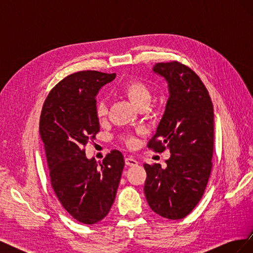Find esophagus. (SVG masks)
<instances>
[{"instance_id": "34e87169", "label": "esophagus", "mask_w": 253, "mask_h": 253, "mask_svg": "<svg viewBox=\"0 0 253 253\" xmlns=\"http://www.w3.org/2000/svg\"><path fill=\"white\" fill-rule=\"evenodd\" d=\"M125 162H126V165L128 166V167H135V166L138 165V162H137V160L134 157H132V156L126 157L125 159Z\"/></svg>"}]
</instances>
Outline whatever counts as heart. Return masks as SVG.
<instances>
[{
  "label": "heart",
  "mask_w": 253,
  "mask_h": 253,
  "mask_svg": "<svg viewBox=\"0 0 253 253\" xmlns=\"http://www.w3.org/2000/svg\"><path fill=\"white\" fill-rule=\"evenodd\" d=\"M119 91L121 94H124L137 109L142 108V106H148L152 98L150 86L145 82L137 79L129 80L121 84ZM96 115L100 121L105 119L106 115H108V106L103 101H100L97 104ZM126 142L128 145H133L135 143V139L127 138Z\"/></svg>",
  "instance_id": "b5f03b06"
}]
</instances>
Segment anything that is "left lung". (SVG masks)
<instances>
[{"mask_svg": "<svg viewBox=\"0 0 253 253\" xmlns=\"http://www.w3.org/2000/svg\"><path fill=\"white\" fill-rule=\"evenodd\" d=\"M152 71L168 83L166 110L148 147L168 149L167 168L144 164L150 208L168 219L187 216L201 201L212 169L214 113L201 78L179 62L156 63Z\"/></svg>", "mask_w": 253, "mask_h": 253, "instance_id": "left-lung-1", "label": "left lung"}]
</instances>
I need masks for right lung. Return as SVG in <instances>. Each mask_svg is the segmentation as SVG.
Wrapping results in <instances>:
<instances>
[{"label": "right lung", "mask_w": 253, "mask_h": 253, "mask_svg": "<svg viewBox=\"0 0 253 253\" xmlns=\"http://www.w3.org/2000/svg\"><path fill=\"white\" fill-rule=\"evenodd\" d=\"M116 74L83 71L61 80L48 94L40 117L50 182L63 208L78 221L93 225L110 212L125 159L113 150L102 163L88 159L84 147L100 131L96 96Z\"/></svg>", "instance_id": "add662e5"}]
</instances>
